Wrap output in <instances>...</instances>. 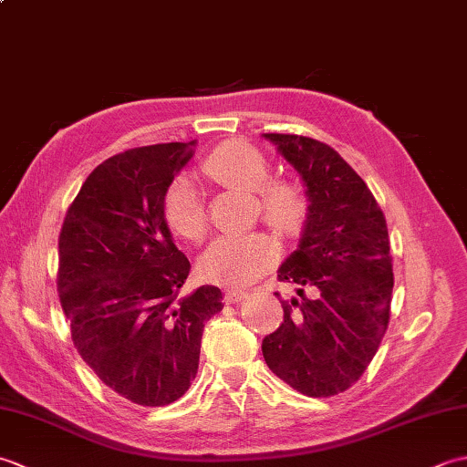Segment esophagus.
<instances>
[{"label":"esophagus","instance_id":"1","mask_svg":"<svg viewBox=\"0 0 467 467\" xmlns=\"http://www.w3.org/2000/svg\"><path fill=\"white\" fill-rule=\"evenodd\" d=\"M224 296H226L228 303H239V301H243V299H246V296H249V291L234 289V286H228V289L224 291Z\"/></svg>","mask_w":467,"mask_h":467}]
</instances>
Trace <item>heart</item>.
<instances>
[{
    "label": "heart",
    "mask_w": 467,
    "mask_h": 467,
    "mask_svg": "<svg viewBox=\"0 0 467 467\" xmlns=\"http://www.w3.org/2000/svg\"><path fill=\"white\" fill-rule=\"evenodd\" d=\"M204 171L224 186L254 192L256 211L285 234L299 233L309 216V198L286 178H269L271 162L259 148L244 140H228L204 158ZM162 216L174 234L198 243L206 234L202 194L191 176H178L166 188ZM281 249L273 236L244 233L218 236L198 259L204 279L223 285H246L269 271Z\"/></svg>",
    "instance_id": "b5f03b06"
}]
</instances>
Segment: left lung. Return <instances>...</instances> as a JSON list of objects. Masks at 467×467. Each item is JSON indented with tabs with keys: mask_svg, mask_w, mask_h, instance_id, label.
Segmentation results:
<instances>
[{
	"mask_svg": "<svg viewBox=\"0 0 467 467\" xmlns=\"http://www.w3.org/2000/svg\"><path fill=\"white\" fill-rule=\"evenodd\" d=\"M263 136L299 172L309 198L299 244L276 275L299 286L301 301H281L283 323L263 339V357L293 389L331 398L363 375L389 323L387 223L363 178L331 146L296 134ZM305 285L315 300L306 299Z\"/></svg>",
	"mask_w": 467,
	"mask_h": 467,
	"instance_id": "8db88e82",
	"label": "left lung"
}]
</instances>
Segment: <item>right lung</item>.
I'll return each instance as SVG.
<instances>
[{
    "label": "right lung",
    "instance_id": "add662e5",
    "mask_svg": "<svg viewBox=\"0 0 467 467\" xmlns=\"http://www.w3.org/2000/svg\"><path fill=\"white\" fill-rule=\"evenodd\" d=\"M192 142L132 148L86 178L59 233V303L86 365L124 400L161 408L188 391L218 286L182 295L191 263L172 241L162 198Z\"/></svg>",
    "mask_w": 467,
    "mask_h": 467
}]
</instances>
